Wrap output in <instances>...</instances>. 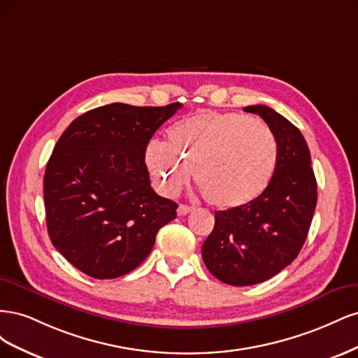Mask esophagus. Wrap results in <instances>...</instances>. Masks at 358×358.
Returning a JSON list of instances; mask_svg holds the SVG:
<instances>
[{"label": "esophagus", "instance_id": "obj_1", "mask_svg": "<svg viewBox=\"0 0 358 358\" xmlns=\"http://www.w3.org/2000/svg\"><path fill=\"white\" fill-rule=\"evenodd\" d=\"M192 210V208L191 206H187V204H180L179 208H178V215L179 216H183V215H188L189 212Z\"/></svg>", "mask_w": 358, "mask_h": 358}]
</instances>
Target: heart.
I'll return each mask as SVG.
<instances>
[{"label":"heart","instance_id":"1","mask_svg":"<svg viewBox=\"0 0 358 358\" xmlns=\"http://www.w3.org/2000/svg\"><path fill=\"white\" fill-rule=\"evenodd\" d=\"M276 138L263 121L236 113L201 112L167 129V142L152 140L146 167L158 189L178 196L194 179L215 208H241L262 196L273 178Z\"/></svg>","mask_w":358,"mask_h":358}]
</instances>
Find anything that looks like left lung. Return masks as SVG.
I'll list each match as a JSON object with an SVG mask.
<instances>
[{
  "label": "left lung",
  "instance_id": "obj_1",
  "mask_svg": "<svg viewBox=\"0 0 358 358\" xmlns=\"http://www.w3.org/2000/svg\"><path fill=\"white\" fill-rule=\"evenodd\" d=\"M272 129L278 145L273 178L262 196L241 208L215 212L201 248L203 262L221 282L245 287L273 278L294 262L317 206V180L300 129L267 106H248Z\"/></svg>",
  "mask_w": 358,
  "mask_h": 358
}]
</instances>
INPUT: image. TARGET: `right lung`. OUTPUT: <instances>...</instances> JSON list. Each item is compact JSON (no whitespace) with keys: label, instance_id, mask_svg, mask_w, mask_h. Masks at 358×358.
<instances>
[{"label":"right lung","instance_id":"1","mask_svg":"<svg viewBox=\"0 0 358 358\" xmlns=\"http://www.w3.org/2000/svg\"><path fill=\"white\" fill-rule=\"evenodd\" d=\"M180 103H112L76 117L43 180L48 233L61 255L95 279L127 275L152 251L178 204L150 187L145 150Z\"/></svg>","mask_w":358,"mask_h":358}]
</instances>
